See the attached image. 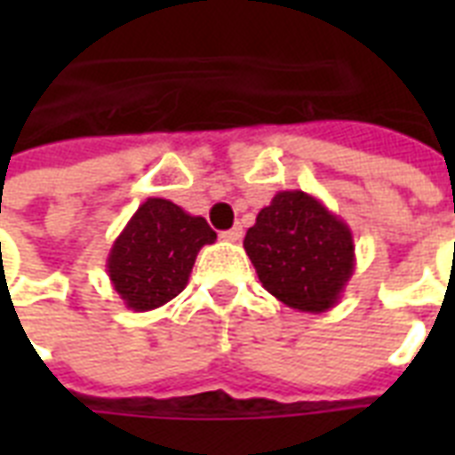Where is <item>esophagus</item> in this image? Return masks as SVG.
Returning <instances> with one entry per match:
<instances>
[{
    "instance_id": "obj_1",
    "label": "esophagus",
    "mask_w": 455,
    "mask_h": 455,
    "mask_svg": "<svg viewBox=\"0 0 455 455\" xmlns=\"http://www.w3.org/2000/svg\"><path fill=\"white\" fill-rule=\"evenodd\" d=\"M221 238H224L227 243H238L243 238V228L234 227V228H228V231H221Z\"/></svg>"
}]
</instances>
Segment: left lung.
<instances>
[{"label": "left lung", "mask_w": 455, "mask_h": 455, "mask_svg": "<svg viewBox=\"0 0 455 455\" xmlns=\"http://www.w3.org/2000/svg\"><path fill=\"white\" fill-rule=\"evenodd\" d=\"M243 248L264 291L309 314L339 302L356 267L352 228L311 193L278 191L259 210Z\"/></svg>", "instance_id": "obj_1"}]
</instances>
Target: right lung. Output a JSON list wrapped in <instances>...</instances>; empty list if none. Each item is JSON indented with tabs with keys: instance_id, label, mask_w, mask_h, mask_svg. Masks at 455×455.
I'll use <instances>...</instances> for the list:
<instances>
[{
	"instance_id": "obj_1",
	"label": "right lung",
	"mask_w": 455,
	"mask_h": 455,
	"mask_svg": "<svg viewBox=\"0 0 455 455\" xmlns=\"http://www.w3.org/2000/svg\"><path fill=\"white\" fill-rule=\"evenodd\" d=\"M217 241L203 217L148 198L132 214L106 259L110 285L132 311H151L184 291L203 245Z\"/></svg>"
}]
</instances>
